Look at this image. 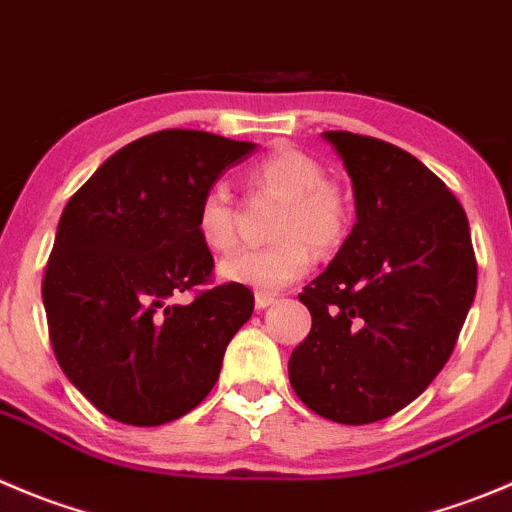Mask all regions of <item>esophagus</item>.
<instances>
[{
	"label": "esophagus",
	"mask_w": 512,
	"mask_h": 512,
	"mask_svg": "<svg viewBox=\"0 0 512 512\" xmlns=\"http://www.w3.org/2000/svg\"><path fill=\"white\" fill-rule=\"evenodd\" d=\"M276 296H271V294H256V309L259 311H264V309H269V306H274L276 304Z\"/></svg>",
	"instance_id": "esophagus-1"
}]
</instances>
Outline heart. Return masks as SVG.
Listing matches in <instances>:
<instances>
[{
	"label": "heart",
	"mask_w": 512,
	"mask_h": 512,
	"mask_svg": "<svg viewBox=\"0 0 512 512\" xmlns=\"http://www.w3.org/2000/svg\"><path fill=\"white\" fill-rule=\"evenodd\" d=\"M251 180L264 191L284 198L274 223V238L266 248H243L218 269L228 284L253 291H279L309 271L311 248L329 251L347 231V206L316 160L296 150H281L256 165ZM196 231L211 251H231L236 243V208L223 186H211L196 208Z\"/></svg>",
	"instance_id": "b5f03b06"
}]
</instances>
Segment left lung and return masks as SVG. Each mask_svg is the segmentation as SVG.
<instances>
[{"label": "left lung", "mask_w": 512, "mask_h": 512, "mask_svg": "<svg viewBox=\"0 0 512 512\" xmlns=\"http://www.w3.org/2000/svg\"><path fill=\"white\" fill-rule=\"evenodd\" d=\"M357 223L299 294L311 332L289 359L294 392L342 425L384 420L420 397L455 349L478 264L457 198L397 145L329 130Z\"/></svg>", "instance_id": "left-lung-1"}]
</instances>
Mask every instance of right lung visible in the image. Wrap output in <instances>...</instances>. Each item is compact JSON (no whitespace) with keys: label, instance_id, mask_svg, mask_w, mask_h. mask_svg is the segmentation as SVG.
Listing matches in <instances>:
<instances>
[{"label":"right lung","instance_id":"obj_1","mask_svg":"<svg viewBox=\"0 0 512 512\" xmlns=\"http://www.w3.org/2000/svg\"><path fill=\"white\" fill-rule=\"evenodd\" d=\"M256 150L203 130H160L110 155L70 198L42 281L55 357L102 415L173 422L206 399L253 294L206 284L196 231L203 193Z\"/></svg>","mask_w":512,"mask_h":512}]
</instances>
